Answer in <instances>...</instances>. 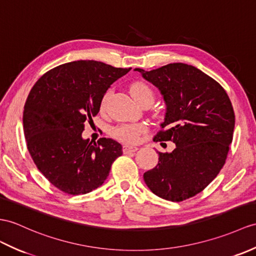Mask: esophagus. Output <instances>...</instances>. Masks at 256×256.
I'll return each instance as SVG.
<instances>
[{"instance_id": "34e87169", "label": "esophagus", "mask_w": 256, "mask_h": 256, "mask_svg": "<svg viewBox=\"0 0 256 256\" xmlns=\"http://www.w3.org/2000/svg\"><path fill=\"white\" fill-rule=\"evenodd\" d=\"M138 148L135 147V146H128V145H124L123 146V152L124 154H128V152H134L138 150Z\"/></svg>"}]
</instances>
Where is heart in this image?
<instances>
[{"label": "heart", "instance_id": "b5f03b06", "mask_svg": "<svg viewBox=\"0 0 256 256\" xmlns=\"http://www.w3.org/2000/svg\"><path fill=\"white\" fill-rule=\"evenodd\" d=\"M130 92L136 101L142 104L147 100L154 101V92L152 89L147 84L142 82H135L130 87ZM111 96V90L106 92L102 99H101L100 106L101 109H104L106 104H108L109 98ZM146 126L142 123H128V124H121L114 128V136L118 140L130 142V144H134L138 142L142 134L146 132Z\"/></svg>", "mask_w": 256, "mask_h": 256}]
</instances>
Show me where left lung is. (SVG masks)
<instances>
[{"instance_id": "obj_1", "label": "left lung", "mask_w": 256, "mask_h": 256, "mask_svg": "<svg viewBox=\"0 0 256 256\" xmlns=\"http://www.w3.org/2000/svg\"><path fill=\"white\" fill-rule=\"evenodd\" d=\"M135 70L159 89L167 106L154 140L176 144L172 152H158V164L145 172V183L164 200L193 198L215 179L227 159L234 130L231 101L219 82L192 65Z\"/></svg>"}]
</instances>
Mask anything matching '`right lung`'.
I'll return each instance as SVG.
<instances>
[{
	"instance_id": "1",
	"label": "right lung",
	"mask_w": 256,
	"mask_h": 256,
	"mask_svg": "<svg viewBox=\"0 0 256 256\" xmlns=\"http://www.w3.org/2000/svg\"><path fill=\"white\" fill-rule=\"evenodd\" d=\"M130 68L92 60L65 63L48 70L32 88L22 124L28 152L39 171L62 192L80 195L102 186L122 155L112 138L84 140L110 85Z\"/></svg>"
}]
</instances>
